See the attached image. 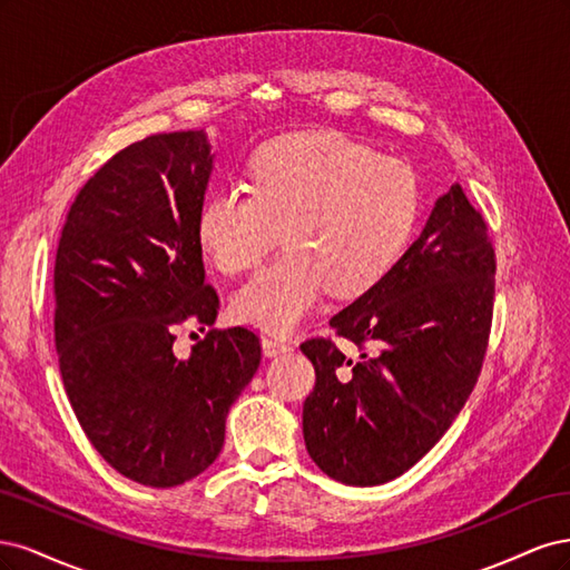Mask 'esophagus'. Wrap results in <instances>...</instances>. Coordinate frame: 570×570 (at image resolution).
Wrapping results in <instances>:
<instances>
[{
    "label": "esophagus",
    "mask_w": 570,
    "mask_h": 570,
    "mask_svg": "<svg viewBox=\"0 0 570 570\" xmlns=\"http://www.w3.org/2000/svg\"><path fill=\"white\" fill-rule=\"evenodd\" d=\"M262 347H264V354L266 356H278V354H285L292 350V344L285 340V337H275V335H266L262 340Z\"/></svg>",
    "instance_id": "34e87169"
}]
</instances>
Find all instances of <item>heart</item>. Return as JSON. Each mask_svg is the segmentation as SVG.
Here are the masks:
<instances>
[{"label": "heart", "mask_w": 570, "mask_h": 570, "mask_svg": "<svg viewBox=\"0 0 570 570\" xmlns=\"http://www.w3.org/2000/svg\"><path fill=\"white\" fill-rule=\"evenodd\" d=\"M252 183L204 202L197 237L226 275L252 273L278 243L287 247L233 302L235 316L289 331L314 312L325 289L352 297L392 268L421 209L413 168L381 159L335 132H297L264 145Z\"/></svg>", "instance_id": "1"}]
</instances>
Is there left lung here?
I'll return each mask as SVG.
<instances>
[{"mask_svg":"<svg viewBox=\"0 0 570 570\" xmlns=\"http://www.w3.org/2000/svg\"><path fill=\"white\" fill-rule=\"evenodd\" d=\"M494 271L488 223L452 185L400 262L331 318L358 356L331 337L299 344L316 371L304 442L325 475L383 485L440 442L485 361Z\"/></svg>","mask_w":570,"mask_h":570,"instance_id":"left-lung-1","label":"left lung"}]
</instances>
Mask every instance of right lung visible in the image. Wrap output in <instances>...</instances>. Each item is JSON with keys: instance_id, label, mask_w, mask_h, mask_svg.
Returning <instances> with one entry per match:
<instances>
[{"instance_id": "right-lung-1", "label": "right lung", "mask_w": 570, "mask_h": 570, "mask_svg": "<svg viewBox=\"0 0 570 570\" xmlns=\"http://www.w3.org/2000/svg\"><path fill=\"white\" fill-rule=\"evenodd\" d=\"M214 154L204 130L151 135L80 187L55 262V340L76 419L111 469L176 488L216 461L226 416L258 364L247 327H212L178 358L183 327L214 325L197 218Z\"/></svg>"}]
</instances>
